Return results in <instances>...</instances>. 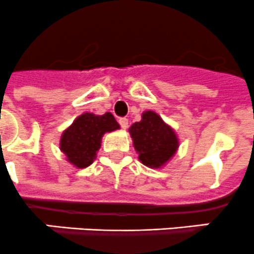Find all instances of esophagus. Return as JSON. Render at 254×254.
I'll return each instance as SVG.
<instances>
[{
    "label": "esophagus",
    "mask_w": 254,
    "mask_h": 254,
    "mask_svg": "<svg viewBox=\"0 0 254 254\" xmlns=\"http://www.w3.org/2000/svg\"><path fill=\"white\" fill-rule=\"evenodd\" d=\"M120 125H121L122 129H127L128 128V120L127 119H120Z\"/></svg>",
    "instance_id": "esophagus-1"
}]
</instances>
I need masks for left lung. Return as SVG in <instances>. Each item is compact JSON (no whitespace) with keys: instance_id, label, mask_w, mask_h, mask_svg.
<instances>
[{"instance_id":"obj_1","label":"left lung","mask_w":254,"mask_h":254,"mask_svg":"<svg viewBox=\"0 0 254 254\" xmlns=\"http://www.w3.org/2000/svg\"><path fill=\"white\" fill-rule=\"evenodd\" d=\"M128 130L139 162L152 169H162L179 149L174 128L150 110L143 112L142 120Z\"/></svg>"}]
</instances>
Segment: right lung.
I'll list each match as a JSON object with an SVG mask.
<instances>
[{
    "label": "right lung",
    "mask_w": 254,
    "mask_h": 254,
    "mask_svg": "<svg viewBox=\"0 0 254 254\" xmlns=\"http://www.w3.org/2000/svg\"><path fill=\"white\" fill-rule=\"evenodd\" d=\"M117 129L120 125L110 112L105 115L84 112L62 133L59 148L70 164L84 169L96 159L105 133Z\"/></svg>",
    "instance_id": "1"
}]
</instances>
